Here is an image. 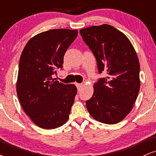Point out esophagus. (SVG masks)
<instances>
[{
	"label": "esophagus",
	"mask_w": 156,
	"mask_h": 156,
	"mask_svg": "<svg viewBox=\"0 0 156 156\" xmlns=\"http://www.w3.org/2000/svg\"><path fill=\"white\" fill-rule=\"evenodd\" d=\"M76 85L77 88H78V90H80V89H81V87H82V86H83V84H82V83H76Z\"/></svg>",
	"instance_id": "esophagus-1"
}]
</instances>
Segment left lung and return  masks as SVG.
<instances>
[{"label":"left lung","instance_id":"1","mask_svg":"<svg viewBox=\"0 0 156 156\" xmlns=\"http://www.w3.org/2000/svg\"><path fill=\"white\" fill-rule=\"evenodd\" d=\"M80 34L95 56L98 72L108 74L94 84L87 110L100 122L117 124L131 112L140 89L136 53L128 37L110 25L82 28Z\"/></svg>","mask_w":156,"mask_h":156}]
</instances>
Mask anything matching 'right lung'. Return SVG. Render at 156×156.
Wrapping results in <instances>:
<instances>
[{"label":"right lung","mask_w":156,"mask_h":156,"mask_svg":"<svg viewBox=\"0 0 156 156\" xmlns=\"http://www.w3.org/2000/svg\"><path fill=\"white\" fill-rule=\"evenodd\" d=\"M77 30L52 29L29 39L19 62L16 89L21 106L36 125L54 129L68 120L77 94L74 84L54 80Z\"/></svg>","instance_id":"obj_1"}]
</instances>
